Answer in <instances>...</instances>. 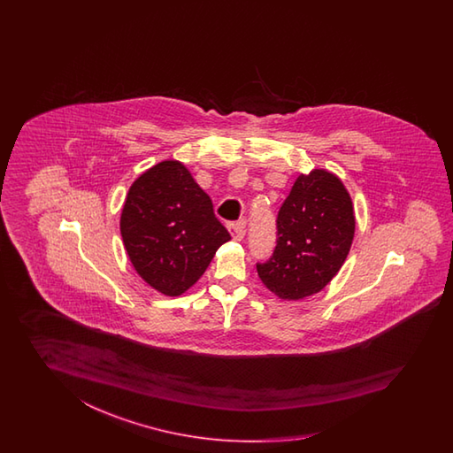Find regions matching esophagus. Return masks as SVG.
I'll list each match as a JSON object with an SVG mask.
<instances>
[{"label": "esophagus", "mask_w": 453, "mask_h": 453, "mask_svg": "<svg viewBox=\"0 0 453 453\" xmlns=\"http://www.w3.org/2000/svg\"><path fill=\"white\" fill-rule=\"evenodd\" d=\"M228 231H230L233 240L241 241L246 234V222L238 220V222L228 223Z\"/></svg>", "instance_id": "esophagus-1"}]
</instances>
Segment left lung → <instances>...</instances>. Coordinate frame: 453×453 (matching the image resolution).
Listing matches in <instances>:
<instances>
[{
    "label": "left lung",
    "mask_w": 453,
    "mask_h": 453,
    "mask_svg": "<svg viewBox=\"0 0 453 453\" xmlns=\"http://www.w3.org/2000/svg\"><path fill=\"white\" fill-rule=\"evenodd\" d=\"M355 209L337 174H299L277 217V246L257 275L280 299L319 293L337 275L355 238Z\"/></svg>",
    "instance_id": "obj_1"
}]
</instances>
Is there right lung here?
Segmentation results:
<instances>
[{"label":"right lung","mask_w":453,"mask_h":453,"mask_svg":"<svg viewBox=\"0 0 453 453\" xmlns=\"http://www.w3.org/2000/svg\"><path fill=\"white\" fill-rule=\"evenodd\" d=\"M119 230L135 272L166 296L191 288L231 240L211 197L178 160L154 165L131 184Z\"/></svg>","instance_id":"right-lung-1"}]
</instances>
